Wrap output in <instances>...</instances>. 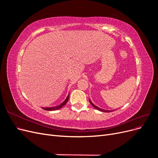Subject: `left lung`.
Here are the masks:
<instances>
[{
    "mask_svg": "<svg viewBox=\"0 0 158 158\" xmlns=\"http://www.w3.org/2000/svg\"><path fill=\"white\" fill-rule=\"evenodd\" d=\"M89 103H91V105H92V106L95 109H96L99 110V111H103V112H105V113H109V112H111V111H114V110H105V109H103L99 108V107H98V106H95V105H94L92 102H91L90 99H89Z\"/></svg>",
    "mask_w": 158,
    "mask_h": 158,
    "instance_id": "8db88e82",
    "label": "left lung"
}]
</instances>
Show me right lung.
<instances>
[{
  "mask_svg": "<svg viewBox=\"0 0 158 158\" xmlns=\"http://www.w3.org/2000/svg\"><path fill=\"white\" fill-rule=\"evenodd\" d=\"M69 94H68L67 97L64 99V101L60 103L59 106H56L55 107H42V109H44V110H46V111H55V110H58L61 109L63 106H65V104L67 103V102L69 101Z\"/></svg>",
  "mask_w": 158,
  "mask_h": 158,
  "instance_id": "right-lung-1",
  "label": "right lung"
}]
</instances>
